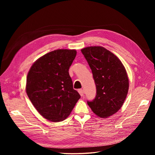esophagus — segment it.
Here are the masks:
<instances>
[{
	"label": "esophagus",
	"mask_w": 155,
	"mask_h": 155,
	"mask_svg": "<svg viewBox=\"0 0 155 155\" xmlns=\"http://www.w3.org/2000/svg\"><path fill=\"white\" fill-rule=\"evenodd\" d=\"M78 92H79V94L81 95V97L84 96V95H83L84 92H83V89H79V90H78Z\"/></svg>",
	"instance_id": "1"
}]
</instances>
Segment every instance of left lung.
<instances>
[{
	"mask_svg": "<svg viewBox=\"0 0 155 155\" xmlns=\"http://www.w3.org/2000/svg\"><path fill=\"white\" fill-rule=\"evenodd\" d=\"M81 52L90 67L96 87V95L87 101L94 114L108 118L122 106L129 90L125 68L116 56L101 46H90Z\"/></svg>",
	"mask_w": 155,
	"mask_h": 155,
	"instance_id": "8db88e82",
	"label": "left lung"
}]
</instances>
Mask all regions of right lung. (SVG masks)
I'll list each match as a JSON object with an SVG mask.
<instances>
[{"label": "right lung", "mask_w": 155, "mask_h": 155, "mask_svg": "<svg viewBox=\"0 0 155 155\" xmlns=\"http://www.w3.org/2000/svg\"><path fill=\"white\" fill-rule=\"evenodd\" d=\"M75 50H57L37 60L28 74L26 93L45 118L54 122L66 119L81 97L73 88L68 70Z\"/></svg>", "instance_id": "obj_1"}]
</instances>
